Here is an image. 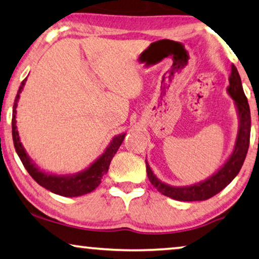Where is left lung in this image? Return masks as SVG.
Wrapping results in <instances>:
<instances>
[{"label":"left lung","instance_id":"1","mask_svg":"<svg viewBox=\"0 0 259 259\" xmlns=\"http://www.w3.org/2000/svg\"><path fill=\"white\" fill-rule=\"evenodd\" d=\"M227 92H228L230 98L234 100V105L236 107L238 116V130L233 152L230 153L226 163L213 176L200 181V183L190 185V186H171L166 183H163L160 179L157 178L152 168L150 167L148 160L145 159L146 172H148L150 183L161 194L171 199L178 200V201H203V200L209 199L218 194L219 192H221L238 175L249 149L251 117H250L248 100H246L244 91H243L240 74H238L235 65L231 66L229 86L227 87Z\"/></svg>","mask_w":259,"mask_h":259}]
</instances>
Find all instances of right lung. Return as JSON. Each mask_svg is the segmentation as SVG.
<instances>
[{
    "instance_id": "obj_1",
    "label": "right lung",
    "mask_w": 259,
    "mask_h": 259,
    "mask_svg": "<svg viewBox=\"0 0 259 259\" xmlns=\"http://www.w3.org/2000/svg\"><path fill=\"white\" fill-rule=\"evenodd\" d=\"M24 79L22 81L19 90L17 92L16 99H15L14 108H13V140L15 150L18 154L19 159L24 165L26 171L32 177L33 180L40 186H43L46 190L55 193V194L67 196V198H73V196L84 195L87 193H91L95 190L96 187L101 184L102 177L106 175L109 169L110 161L117 152L119 146H121L123 140L125 137V133H122L115 136L110 141L109 144L106 148L103 153L99 158L93 161V163L87 168L82 169L78 173H72V175H56V173L45 172L37 166V164L31 159L30 156L26 152V150L21 143L19 134L17 130V121H16V108L18 105L19 94H21L23 88L25 86Z\"/></svg>"
}]
</instances>
